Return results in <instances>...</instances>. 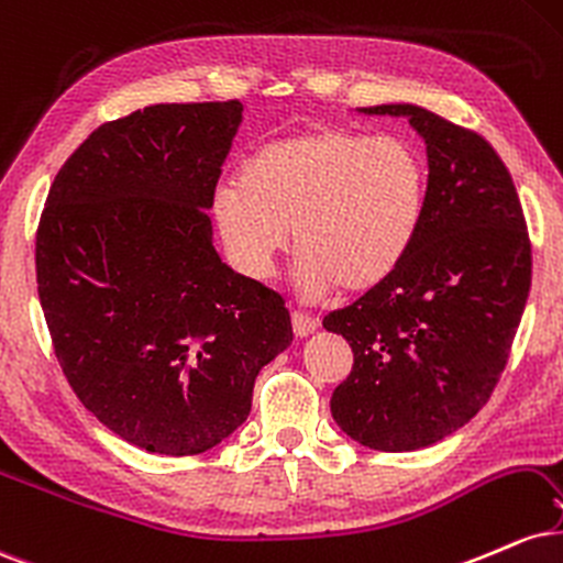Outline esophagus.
<instances>
[{
    "mask_svg": "<svg viewBox=\"0 0 563 563\" xmlns=\"http://www.w3.org/2000/svg\"><path fill=\"white\" fill-rule=\"evenodd\" d=\"M316 329H319V321L310 319V316H306V313H300V310H295V313H292L295 336H308V334H313Z\"/></svg>",
    "mask_w": 563,
    "mask_h": 563,
    "instance_id": "34e87169",
    "label": "esophagus"
}]
</instances>
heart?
<instances>
[{
	"label": "heart",
	"instance_id": "1",
	"mask_svg": "<svg viewBox=\"0 0 563 563\" xmlns=\"http://www.w3.org/2000/svg\"><path fill=\"white\" fill-rule=\"evenodd\" d=\"M427 165L400 136L319 125L268 142L216 191L231 257L263 276L292 227L302 292L358 295L400 266L419 231Z\"/></svg>",
	"mask_w": 563,
	"mask_h": 563
}]
</instances>
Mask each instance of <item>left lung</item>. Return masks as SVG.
<instances>
[{
  "mask_svg": "<svg viewBox=\"0 0 563 563\" xmlns=\"http://www.w3.org/2000/svg\"><path fill=\"white\" fill-rule=\"evenodd\" d=\"M361 110L406 115L427 142L429 178L400 266L323 319L353 347L332 416L374 451H419L490 400L530 295L532 242L514 178L485 136L416 104Z\"/></svg>",
  "mask_w": 563,
  "mask_h": 563,
  "instance_id": "obj_1",
  "label": "left lung"
}]
</instances>
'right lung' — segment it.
<instances>
[{"label":"right lung","mask_w":563,"mask_h":563,"mask_svg":"<svg viewBox=\"0 0 563 563\" xmlns=\"http://www.w3.org/2000/svg\"><path fill=\"white\" fill-rule=\"evenodd\" d=\"M240 121L229 99L102 123L38 218V302L59 368L110 432L150 453L197 455L229 438L257 372L292 342L284 297L210 242Z\"/></svg>","instance_id":"right-lung-1"}]
</instances>
